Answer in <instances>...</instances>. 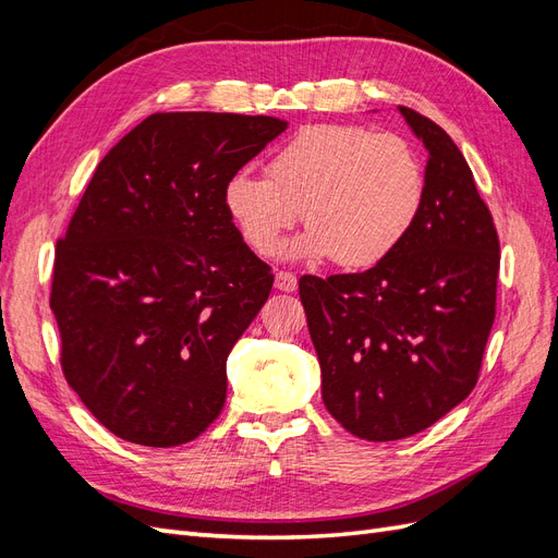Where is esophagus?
Here are the masks:
<instances>
[{
  "instance_id": "1",
  "label": "esophagus",
  "mask_w": 558,
  "mask_h": 558,
  "mask_svg": "<svg viewBox=\"0 0 558 558\" xmlns=\"http://www.w3.org/2000/svg\"><path fill=\"white\" fill-rule=\"evenodd\" d=\"M275 286L283 293H293L298 289V277L293 272H286V269H279Z\"/></svg>"
}]
</instances>
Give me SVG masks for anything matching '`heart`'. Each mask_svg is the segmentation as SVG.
<instances>
[{
	"instance_id": "b5f03b06",
	"label": "heart",
	"mask_w": 558,
	"mask_h": 558,
	"mask_svg": "<svg viewBox=\"0 0 558 558\" xmlns=\"http://www.w3.org/2000/svg\"><path fill=\"white\" fill-rule=\"evenodd\" d=\"M267 172L232 174L223 191L230 218L260 256L277 248L302 209L310 230L289 246V256L373 267L408 238L426 197L418 150L400 134L363 125L302 128Z\"/></svg>"
}]
</instances>
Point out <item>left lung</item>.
I'll return each instance as SVG.
<instances>
[{
  "instance_id": "8db88e82",
  "label": "left lung",
  "mask_w": 558,
  "mask_h": 558,
  "mask_svg": "<svg viewBox=\"0 0 558 558\" xmlns=\"http://www.w3.org/2000/svg\"><path fill=\"white\" fill-rule=\"evenodd\" d=\"M398 109L428 148L416 223L365 272L300 277L326 410L373 442L421 433L470 396L500 269L494 216L459 146L430 118Z\"/></svg>"
}]
</instances>
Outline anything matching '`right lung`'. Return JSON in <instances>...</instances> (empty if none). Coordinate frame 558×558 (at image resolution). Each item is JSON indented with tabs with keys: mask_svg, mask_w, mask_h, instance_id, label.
I'll list each match as a JSON object with an SVG mask.
<instances>
[{
	"mask_svg": "<svg viewBox=\"0 0 558 558\" xmlns=\"http://www.w3.org/2000/svg\"><path fill=\"white\" fill-rule=\"evenodd\" d=\"M283 130L154 113L97 165L56 246L50 310L66 384L121 440L177 447L221 414L230 351L275 283L223 191Z\"/></svg>",
	"mask_w": 558,
	"mask_h": 558,
	"instance_id": "1",
	"label": "right lung"
}]
</instances>
